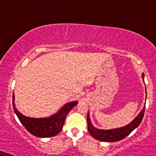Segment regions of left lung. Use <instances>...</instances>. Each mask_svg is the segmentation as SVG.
<instances>
[{
	"mask_svg": "<svg viewBox=\"0 0 156 156\" xmlns=\"http://www.w3.org/2000/svg\"><path fill=\"white\" fill-rule=\"evenodd\" d=\"M142 79L144 81V74L142 73ZM144 110H145V106H144L142 111L140 112V114L136 116L133 121L131 122L129 124L126 126L121 127L119 129H109V130H103V129H99L95 128L91 123V120L89 118V114L87 115V125H88V131L90 133V134L95 138L97 140L102 142H117L119 140H123L126 136L134 130L142 122V120L143 119Z\"/></svg>",
	"mask_w": 156,
	"mask_h": 156,
	"instance_id": "obj_1",
	"label": "left lung"
}]
</instances>
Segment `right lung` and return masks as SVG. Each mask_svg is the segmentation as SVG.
Returning <instances> with one entry per match:
<instances>
[{
  "label": "right lung",
  "mask_w": 156,
  "mask_h": 156,
  "mask_svg": "<svg viewBox=\"0 0 156 156\" xmlns=\"http://www.w3.org/2000/svg\"><path fill=\"white\" fill-rule=\"evenodd\" d=\"M13 108L19 120L24 127L30 134L37 137H51L57 135L62 129L65 118L68 112L78 104V102L67 103L54 115L48 118L35 119L22 115L18 111L14 104V95L13 94Z\"/></svg>",
  "instance_id": "right-lung-1"
}]
</instances>
